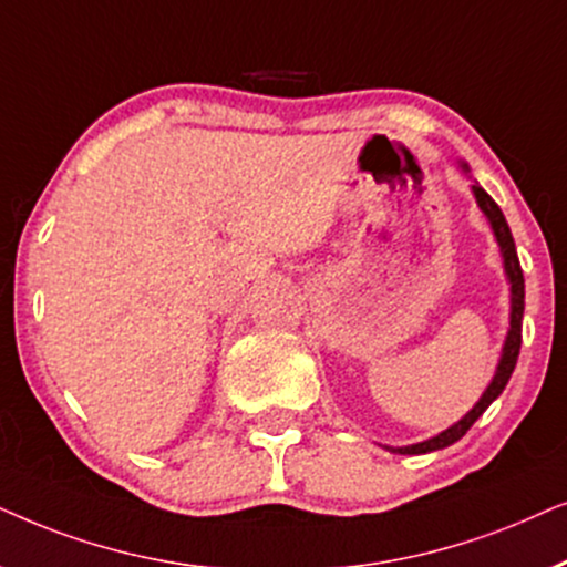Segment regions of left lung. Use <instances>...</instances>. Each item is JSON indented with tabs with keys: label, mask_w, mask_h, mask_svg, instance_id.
Returning <instances> with one entry per match:
<instances>
[{
	"label": "left lung",
	"mask_w": 567,
	"mask_h": 567,
	"mask_svg": "<svg viewBox=\"0 0 567 567\" xmlns=\"http://www.w3.org/2000/svg\"><path fill=\"white\" fill-rule=\"evenodd\" d=\"M472 188H474V196H477V205L482 207V213L487 215L489 225H493L495 238H497V244H501V251H503L505 271H508V279H511V331H508V339H505L503 358H501V365H497L495 379L487 386L485 394H482L480 402L474 404V410L466 414L464 420H458L456 425H451L449 430H443L441 435L430 437V441L414 443V446H404V449H394L396 454H427V451L446 449V446H451V443H456L458 437H462L466 430H470L474 422H477L480 414L485 412L487 406L493 404L495 399L503 394L505 383H508L513 368H516L518 352H520V321H524V271H520V264H518L516 244H513L508 223H505L501 207L495 205L493 196H489L485 188L477 186V184H474Z\"/></svg>",
	"instance_id": "left-lung-1"
}]
</instances>
